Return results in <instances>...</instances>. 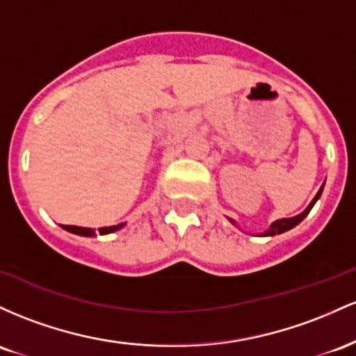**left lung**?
<instances>
[{
	"mask_svg": "<svg viewBox=\"0 0 356 356\" xmlns=\"http://www.w3.org/2000/svg\"><path fill=\"white\" fill-rule=\"evenodd\" d=\"M323 188H325V183H323L321 188H319V191L316 193V197L313 198V202H311L309 205H307V209H306L305 211H301V213L296 215V217H291V218H281V220H275V222H273V223H270L269 229H267L266 232H262V234H259V235H261V237H273V235L282 234V232H287V230L294 229V227H296L298 223H301V222L305 220V218L307 217V213H309L311 209H313L314 203H316L318 200H319V197H321ZM229 220H230L232 223H234V225H237V223H235V220H232V218H229Z\"/></svg>",
	"mask_w": 356,
	"mask_h": 356,
	"instance_id": "obj_1",
	"label": "left lung"
}]
</instances>
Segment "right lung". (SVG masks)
<instances>
[{
  "label": "right lung",
  "instance_id": "right-lung-1",
  "mask_svg": "<svg viewBox=\"0 0 356 356\" xmlns=\"http://www.w3.org/2000/svg\"><path fill=\"white\" fill-rule=\"evenodd\" d=\"M122 227H124V223H119V225H113V227H102V229H99V234H101V235L113 234V232L122 229ZM62 229H65L67 232H72V234H75V235H82V237H95V235H97L95 229H87V227L62 225Z\"/></svg>",
  "mask_w": 356,
  "mask_h": 356
}]
</instances>
